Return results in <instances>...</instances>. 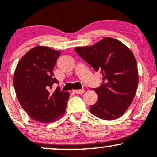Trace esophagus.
<instances>
[{"label": "esophagus", "instance_id": "obj_1", "mask_svg": "<svg viewBox=\"0 0 157 157\" xmlns=\"http://www.w3.org/2000/svg\"><path fill=\"white\" fill-rule=\"evenodd\" d=\"M73 92L77 94H83L85 92L84 89H80V90H73Z\"/></svg>", "mask_w": 157, "mask_h": 157}]
</instances>
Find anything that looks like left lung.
I'll return each mask as SVG.
<instances>
[{"mask_svg":"<svg viewBox=\"0 0 157 157\" xmlns=\"http://www.w3.org/2000/svg\"><path fill=\"white\" fill-rule=\"evenodd\" d=\"M75 50L102 75L101 86L92 89L98 99L90 107V112L102 120L120 117L132 102L138 86L137 66L132 52L122 43L110 37Z\"/></svg>","mask_w":157,"mask_h":157,"instance_id":"8db88e82","label":"left lung"}]
</instances>
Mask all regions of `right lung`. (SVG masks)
Returning <instances> with one entry per match:
<instances>
[{"instance_id":"right-lung-1","label":"right lung","mask_w":157,"mask_h":157,"mask_svg":"<svg viewBox=\"0 0 157 157\" xmlns=\"http://www.w3.org/2000/svg\"><path fill=\"white\" fill-rule=\"evenodd\" d=\"M61 52L49 47L36 46L29 50L17 63L13 84L18 101L32 119L47 123L64 114L69 93L57 87L53 68Z\"/></svg>"}]
</instances>
